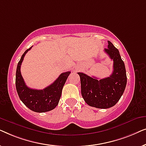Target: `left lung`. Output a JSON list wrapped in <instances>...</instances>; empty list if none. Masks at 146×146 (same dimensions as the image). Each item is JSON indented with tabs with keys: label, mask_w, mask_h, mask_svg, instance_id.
<instances>
[{
	"label": "left lung",
	"mask_w": 146,
	"mask_h": 146,
	"mask_svg": "<svg viewBox=\"0 0 146 146\" xmlns=\"http://www.w3.org/2000/svg\"><path fill=\"white\" fill-rule=\"evenodd\" d=\"M104 52L113 61V72L109 77L98 80L78 72L81 82V94L87 104L97 108L106 109L115 105L122 96L127 83L125 64L119 50L108 41Z\"/></svg>",
	"instance_id": "obj_1"
}]
</instances>
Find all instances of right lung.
Segmentation results:
<instances>
[{
  "label": "right lung",
  "mask_w": 146,
  "mask_h": 146,
  "mask_svg": "<svg viewBox=\"0 0 146 146\" xmlns=\"http://www.w3.org/2000/svg\"><path fill=\"white\" fill-rule=\"evenodd\" d=\"M32 46L22 55L16 72V88L18 95L26 106L35 112H46L54 109L58 104L63 86L70 72L62 73L58 78L43 90L30 88L26 85L21 75V66L24 57Z\"/></svg>",
  "instance_id": "obj_1"
}]
</instances>
